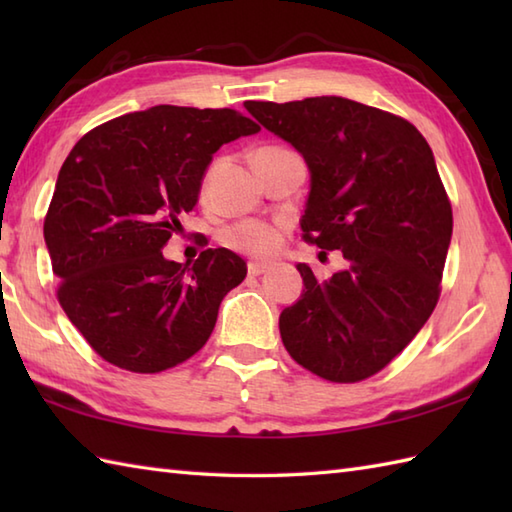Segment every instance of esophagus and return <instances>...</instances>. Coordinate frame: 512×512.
Instances as JSON below:
<instances>
[{"label":"esophagus","instance_id":"34e87169","mask_svg":"<svg viewBox=\"0 0 512 512\" xmlns=\"http://www.w3.org/2000/svg\"><path fill=\"white\" fill-rule=\"evenodd\" d=\"M268 268H270V266H268L266 262H250V264H248V275H250V277L264 275Z\"/></svg>","mask_w":512,"mask_h":512}]
</instances>
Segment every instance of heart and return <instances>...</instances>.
Here are the masks:
<instances>
[{"label": "heart", "instance_id": "1", "mask_svg": "<svg viewBox=\"0 0 512 512\" xmlns=\"http://www.w3.org/2000/svg\"><path fill=\"white\" fill-rule=\"evenodd\" d=\"M281 242L279 231L266 222H242L226 231V244L255 257L273 255Z\"/></svg>", "mask_w": 512, "mask_h": 512}]
</instances>
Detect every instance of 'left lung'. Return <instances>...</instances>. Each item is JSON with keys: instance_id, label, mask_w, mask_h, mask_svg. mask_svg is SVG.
Listing matches in <instances>:
<instances>
[{"instance_id": "obj_1", "label": "left lung", "mask_w": 512, "mask_h": 512, "mask_svg": "<svg viewBox=\"0 0 512 512\" xmlns=\"http://www.w3.org/2000/svg\"><path fill=\"white\" fill-rule=\"evenodd\" d=\"M244 107L306 160V242L345 259L323 281L297 264L303 290L279 314L281 341L332 383L369 378L405 350L440 297L453 213L433 151L405 118L343 96Z\"/></svg>"}]
</instances>
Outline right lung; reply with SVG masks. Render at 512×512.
<instances>
[{
	"label": "right lung",
	"instance_id": "obj_1",
	"mask_svg": "<svg viewBox=\"0 0 512 512\" xmlns=\"http://www.w3.org/2000/svg\"><path fill=\"white\" fill-rule=\"evenodd\" d=\"M257 132L235 110L156 105L92 129L65 158L43 239L61 308L107 363L156 374L209 341L246 262L206 248L182 266L162 248L198 204L215 151Z\"/></svg>",
	"mask_w": 512,
	"mask_h": 512
}]
</instances>
